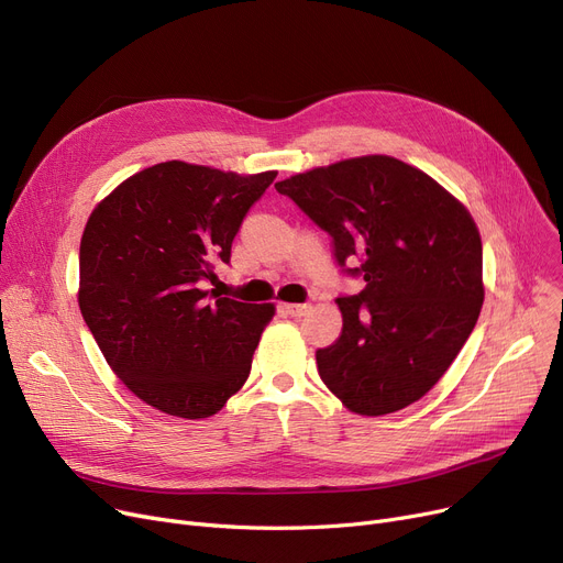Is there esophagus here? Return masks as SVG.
<instances>
[{
    "mask_svg": "<svg viewBox=\"0 0 563 563\" xmlns=\"http://www.w3.org/2000/svg\"><path fill=\"white\" fill-rule=\"evenodd\" d=\"M283 312H287L289 317H303L310 312V303H285Z\"/></svg>",
    "mask_w": 563,
    "mask_h": 563,
    "instance_id": "esophagus-1",
    "label": "esophagus"
}]
</instances>
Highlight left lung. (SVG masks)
<instances>
[{
	"label": "left lung",
	"mask_w": 563,
	"mask_h": 563,
	"mask_svg": "<svg viewBox=\"0 0 563 563\" xmlns=\"http://www.w3.org/2000/svg\"><path fill=\"white\" fill-rule=\"evenodd\" d=\"M276 191L329 232L340 272L342 333L317 349L329 390L361 416L424 397L459 356L484 303L482 240L465 207L418 168L369 155L312 168Z\"/></svg>",
	"instance_id": "1"
}]
</instances>
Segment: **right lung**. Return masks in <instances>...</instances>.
<instances>
[{
	"instance_id": "right-lung-1",
	"label": "right lung",
	"mask_w": 563,
	"mask_h": 563,
	"mask_svg": "<svg viewBox=\"0 0 563 563\" xmlns=\"http://www.w3.org/2000/svg\"><path fill=\"white\" fill-rule=\"evenodd\" d=\"M164 162L113 189L79 244V310L113 374L175 418L219 412L240 390L272 303L219 297L207 283L276 180Z\"/></svg>"
}]
</instances>
